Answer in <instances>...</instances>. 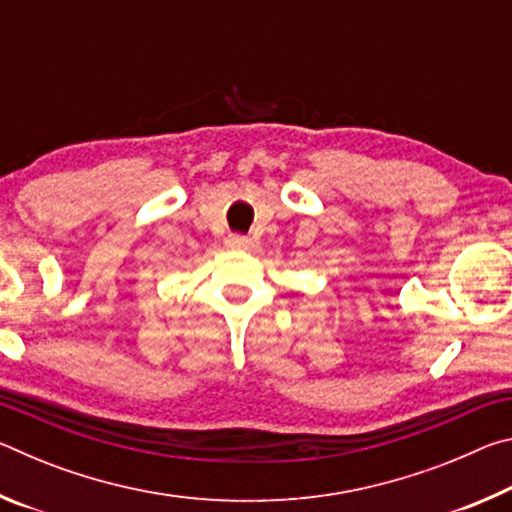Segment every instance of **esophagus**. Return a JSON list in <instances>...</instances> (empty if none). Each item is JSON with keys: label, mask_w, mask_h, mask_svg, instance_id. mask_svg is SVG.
<instances>
[{"label": "esophagus", "mask_w": 512, "mask_h": 512, "mask_svg": "<svg viewBox=\"0 0 512 512\" xmlns=\"http://www.w3.org/2000/svg\"><path fill=\"white\" fill-rule=\"evenodd\" d=\"M225 246L232 248V250H246V248L253 246V241H250L244 235H230L228 239H225Z\"/></svg>", "instance_id": "obj_1"}]
</instances>
